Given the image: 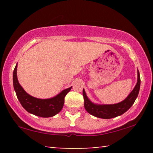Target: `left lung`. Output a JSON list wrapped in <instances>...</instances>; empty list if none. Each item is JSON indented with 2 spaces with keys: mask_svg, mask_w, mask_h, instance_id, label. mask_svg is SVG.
I'll list each match as a JSON object with an SVG mask.
<instances>
[{
  "mask_svg": "<svg viewBox=\"0 0 153 153\" xmlns=\"http://www.w3.org/2000/svg\"><path fill=\"white\" fill-rule=\"evenodd\" d=\"M140 87V77L138 70V79L134 90L130 92L125 100L117 104L97 105L90 101L87 97L84 89H83V96L84 98V107L88 113L98 118L111 119L122 115L126 112L135 102L138 97Z\"/></svg>",
  "mask_w": 153,
  "mask_h": 153,
  "instance_id": "obj_1",
  "label": "left lung"
}]
</instances>
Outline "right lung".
<instances>
[{
	"instance_id": "right-lung-1",
	"label": "right lung",
	"mask_w": 153,
	"mask_h": 153,
	"mask_svg": "<svg viewBox=\"0 0 153 153\" xmlns=\"http://www.w3.org/2000/svg\"><path fill=\"white\" fill-rule=\"evenodd\" d=\"M17 64L13 71V82L17 97L22 107L28 113L41 117H53L60 112L63 107L65 97L70 91L72 86L63 90L53 98L47 99L35 98L28 94L19 84L17 76Z\"/></svg>"
}]
</instances>
